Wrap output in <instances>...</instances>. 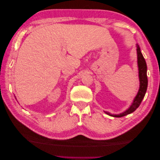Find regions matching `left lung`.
Returning <instances> with one entry per match:
<instances>
[{
	"label": "left lung",
	"mask_w": 160,
	"mask_h": 160,
	"mask_svg": "<svg viewBox=\"0 0 160 160\" xmlns=\"http://www.w3.org/2000/svg\"><path fill=\"white\" fill-rule=\"evenodd\" d=\"M137 55H138V72H139V88L138 93L133 100V102L131 104L128 109L123 111V113L119 114H111L108 111L104 112L110 116H113L115 118H121L123 116L127 115L133 113L134 111L139 107L140 103L142 101L145 95H146L147 88H148V77H147V65L146 60L142 55L140 50V47L138 44L136 45Z\"/></svg>",
	"instance_id": "8db88e82"
}]
</instances>
